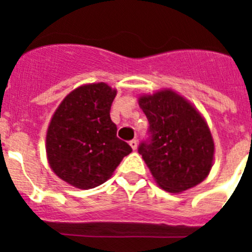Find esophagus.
<instances>
[{
	"mask_svg": "<svg viewBox=\"0 0 252 252\" xmlns=\"http://www.w3.org/2000/svg\"><path fill=\"white\" fill-rule=\"evenodd\" d=\"M130 146H131V148H132V150H136V148H137V140L136 139L131 140V141H130Z\"/></svg>",
	"mask_w": 252,
	"mask_h": 252,
	"instance_id": "esophagus-1",
	"label": "esophagus"
}]
</instances>
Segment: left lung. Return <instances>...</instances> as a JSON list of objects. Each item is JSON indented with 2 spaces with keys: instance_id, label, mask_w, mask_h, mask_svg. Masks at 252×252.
Returning <instances> with one entry per match:
<instances>
[{
  "instance_id": "8db88e82",
  "label": "left lung",
  "mask_w": 252,
  "mask_h": 252,
  "mask_svg": "<svg viewBox=\"0 0 252 252\" xmlns=\"http://www.w3.org/2000/svg\"><path fill=\"white\" fill-rule=\"evenodd\" d=\"M139 104L149 128L137 151L157 183L173 193L201 183L212 168L215 154L211 131L202 116L173 91L142 95Z\"/></svg>"
}]
</instances>
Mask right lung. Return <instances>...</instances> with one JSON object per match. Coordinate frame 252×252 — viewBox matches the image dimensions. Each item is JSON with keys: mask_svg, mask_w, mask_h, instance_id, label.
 <instances>
[{"mask_svg": "<svg viewBox=\"0 0 252 252\" xmlns=\"http://www.w3.org/2000/svg\"><path fill=\"white\" fill-rule=\"evenodd\" d=\"M116 91L106 83L73 91L55 111L48 133L46 154L55 174L66 183L91 189L104 183L132 151L117 137L111 120Z\"/></svg>", "mask_w": 252, "mask_h": 252, "instance_id": "1", "label": "right lung"}]
</instances>
